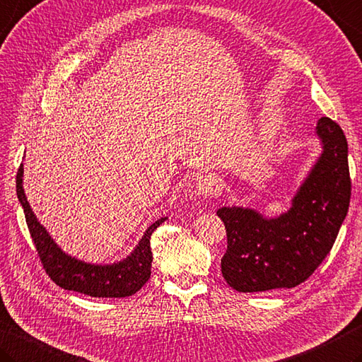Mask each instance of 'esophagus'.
Listing matches in <instances>:
<instances>
[{
	"instance_id": "obj_1",
	"label": "esophagus",
	"mask_w": 362,
	"mask_h": 362,
	"mask_svg": "<svg viewBox=\"0 0 362 362\" xmlns=\"http://www.w3.org/2000/svg\"><path fill=\"white\" fill-rule=\"evenodd\" d=\"M196 189H197V194L201 197L209 199V197L221 194L223 185L215 175H202L199 177V180L196 182Z\"/></svg>"
}]
</instances>
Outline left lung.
I'll list each match as a JSON object with an SVG mask.
<instances>
[{"label": "left lung", "mask_w": 362, "mask_h": 362, "mask_svg": "<svg viewBox=\"0 0 362 362\" xmlns=\"http://www.w3.org/2000/svg\"><path fill=\"white\" fill-rule=\"evenodd\" d=\"M315 134L322 153L286 214L267 218L238 205L216 211L228 233L221 272L238 292L296 287L317 270L336 242L351 194L349 144L329 117L318 119Z\"/></svg>", "instance_id": "8db88e82"}]
</instances>
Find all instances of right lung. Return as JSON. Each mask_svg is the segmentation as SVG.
<instances>
[{
    "label": "right lung",
    "mask_w": 362,
    "mask_h": 362,
    "mask_svg": "<svg viewBox=\"0 0 362 362\" xmlns=\"http://www.w3.org/2000/svg\"><path fill=\"white\" fill-rule=\"evenodd\" d=\"M17 196L23 207L28 229L47 274L64 290H74L95 298H124L136 293L151 278V235L166 216L151 224L125 259L115 264H89L64 252L39 223L23 189V165L17 173Z\"/></svg>",
    "instance_id": "obj_1"
}]
</instances>
